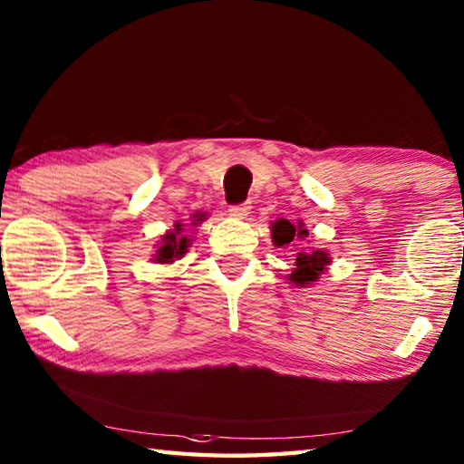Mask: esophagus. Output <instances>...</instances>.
<instances>
[{"label":"esophagus","instance_id":"1","mask_svg":"<svg viewBox=\"0 0 464 464\" xmlns=\"http://www.w3.org/2000/svg\"><path fill=\"white\" fill-rule=\"evenodd\" d=\"M251 211V205L245 201V203H237V205H231L229 207V215L235 217V219H243L245 215Z\"/></svg>","mask_w":464,"mask_h":464}]
</instances>
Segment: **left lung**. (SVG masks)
I'll list each match as a JSON object with an SVG mask.
<instances>
[{"label":"left lung","mask_w":464,"mask_h":464,"mask_svg":"<svg viewBox=\"0 0 464 464\" xmlns=\"http://www.w3.org/2000/svg\"><path fill=\"white\" fill-rule=\"evenodd\" d=\"M309 237V231L303 229V227H295L287 219H279L273 225V241L275 245H289L293 239H304ZM299 253L295 255V271L291 273V281L295 285H309L311 281H317L319 275L324 271L329 265V255L321 249H307L303 243Z\"/></svg>","instance_id":"left-lung-1"}]
</instances>
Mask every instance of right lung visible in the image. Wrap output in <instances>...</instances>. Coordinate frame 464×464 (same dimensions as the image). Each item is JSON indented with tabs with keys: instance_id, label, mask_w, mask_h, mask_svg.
<instances>
[{
	"instance_id": "add662e5",
	"label": "right lung",
	"mask_w": 464,
	"mask_h": 464,
	"mask_svg": "<svg viewBox=\"0 0 464 464\" xmlns=\"http://www.w3.org/2000/svg\"><path fill=\"white\" fill-rule=\"evenodd\" d=\"M195 219L191 225H197L203 221V213H195ZM189 247V239L183 235V225L177 223L175 229L169 231L167 235H163L161 239V247L157 249V263H173L175 259H179L181 255Z\"/></svg>"
}]
</instances>
